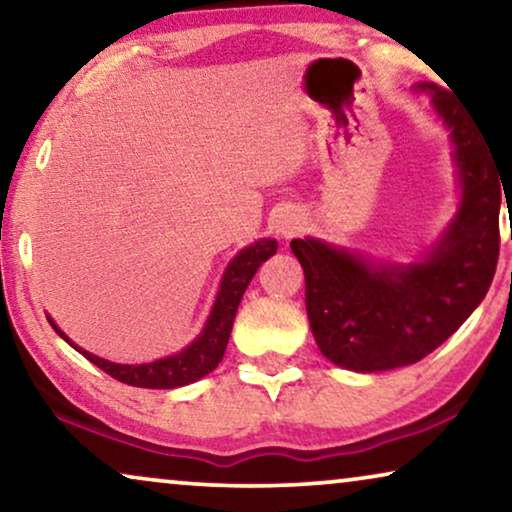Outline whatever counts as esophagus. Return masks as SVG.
Segmentation results:
<instances>
[{"instance_id":"1","label":"esophagus","mask_w":512,"mask_h":512,"mask_svg":"<svg viewBox=\"0 0 512 512\" xmlns=\"http://www.w3.org/2000/svg\"><path fill=\"white\" fill-rule=\"evenodd\" d=\"M298 228H300V216L298 214H282L277 219V223H275V230H277V235H282V237H293L298 233Z\"/></svg>"}]
</instances>
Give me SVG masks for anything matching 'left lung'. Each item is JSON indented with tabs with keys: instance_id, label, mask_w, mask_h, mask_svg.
I'll use <instances>...</instances> for the list:
<instances>
[{
	"instance_id": "left-lung-1",
	"label": "left lung",
	"mask_w": 512,
	"mask_h": 512,
	"mask_svg": "<svg viewBox=\"0 0 512 512\" xmlns=\"http://www.w3.org/2000/svg\"><path fill=\"white\" fill-rule=\"evenodd\" d=\"M415 90L431 95L450 130L459 174V209L440 240L408 265L370 261L314 237L291 242L314 340L328 361L356 373L410 366L443 345L487 296L499 261V160L452 93L436 83Z\"/></svg>"
}]
</instances>
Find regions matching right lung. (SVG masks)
Listing matches in <instances>:
<instances>
[{
    "label": "right lung",
    "instance_id": "obj_1",
    "mask_svg": "<svg viewBox=\"0 0 512 512\" xmlns=\"http://www.w3.org/2000/svg\"><path fill=\"white\" fill-rule=\"evenodd\" d=\"M277 242L270 237H263L251 244V247L242 249L233 261L228 263L226 272L221 277L219 293L212 305V312L205 321L198 338L191 345L181 349V352L165 356V359H156L151 363H137V366H128V363H114L100 356L86 352L79 345H74L65 333L55 326V321L48 317V324L53 326V331L60 335L62 340H67L76 352L86 356L90 363H95L97 368H102L104 373L114 377V380L130 384V387H142V389H174V387H186V384L198 382L200 377L212 373L219 366L223 354H226V345L233 331L235 312L240 307V300L247 291L251 277L256 275V270L261 268L263 261H268L270 256H275Z\"/></svg>",
    "mask_w": 512,
    "mask_h": 512
}]
</instances>
